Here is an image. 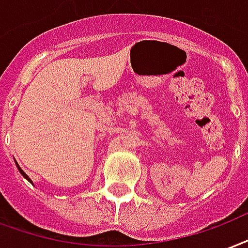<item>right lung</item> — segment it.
<instances>
[{
  "mask_svg": "<svg viewBox=\"0 0 248 248\" xmlns=\"http://www.w3.org/2000/svg\"><path fill=\"white\" fill-rule=\"evenodd\" d=\"M16 168H18V170H19V172H21V175L23 176V177H25V179H26V180L30 181L31 184H32V181H31L30 177H29V176H27L26 173H25V172H23V170H22V168H21V167H19V166H18V163H16Z\"/></svg>",
  "mask_w": 248,
  "mask_h": 248,
  "instance_id": "1",
  "label": "right lung"
}]
</instances>
